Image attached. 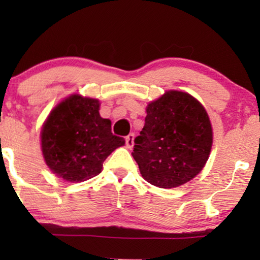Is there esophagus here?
<instances>
[{"label": "esophagus", "instance_id": "34e87169", "mask_svg": "<svg viewBox=\"0 0 260 260\" xmlns=\"http://www.w3.org/2000/svg\"><path fill=\"white\" fill-rule=\"evenodd\" d=\"M134 138H135V135L134 134H130L127 135L125 137V143H126V148L131 149L134 147Z\"/></svg>", "mask_w": 260, "mask_h": 260}]
</instances>
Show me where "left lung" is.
<instances>
[{"label": "left lung", "mask_w": 260, "mask_h": 260, "mask_svg": "<svg viewBox=\"0 0 260 260\" xmlns=\"http://www.w3.org/2000/svg\"><path fill=\"white\" fill-rule=\"evenodd\" d=\"M212 143L211 120L201 103L186 92L167 91L148 104L133 156L145 181L168 189L201 172Z\"/></svg>", "instance_id": "1"}]
</instances>
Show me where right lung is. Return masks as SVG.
Segmentation results:
<instances>
[{
	"instance_id": "1",
	"label": "right lung",
	"mask_w": 260,
	"mask_h": 260,
	"mask_svg": "<svg viewBox=\"0 0 260 260\" xmlns=\"http://www.w3.org/2000/svg\"><path fill=\"white\" fill-rule=\"evenodd\" d=\"M98 99L72 94L49 113L41 130V149L53 174L83 182L102 172L103 162L125 143L111 133V120L99 115Z\"/></svg>"
}]
</instances>
